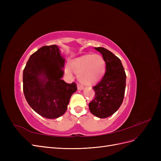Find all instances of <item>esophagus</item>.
Masks as SVG:
<instances>
[{
  "label": "esophagus",
  "instance_id": "34e87169",
  "mask_svg": "<svg viewBox=\"0 0 161 161\" xmlns=\"http://www.w3.org/2000/svg\"><path fill=\"white\" fill-rule=\"evenodd\" d=\"M77 89H78V90H79V91H82V90H83L84 87L82 86H81V85H78Z\"/></svg>",
  "mask_w": 161,
  "mask_h": 161
}]
</instances>
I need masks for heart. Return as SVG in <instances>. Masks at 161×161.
I'll list each match as a JSON object with an SVG mask.
<instances>
[{
  "instance_id": "1",
  "label": "heart",
  "mask_w": 161,
  "mask_h": 161,
  "mask_svg": "<svg viewBox=\"0 0 161 161\" xmlns=\"http://www.w3.org/2000/svg\"><path fill=\"white\" fill-rule=\"evenodd\" d=\"M69 67L77 75L80 83L86 86H92L98 83L103 78L106 72V62L104 58L100 54H86L71 61ZM69 69L66 68L65 69V73L69 76L71 75Z\"/></svg>"
}]
</instances>
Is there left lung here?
I'll list each match as a JSON object with an SVG mask.
<instances>
[{"mask_svg":"<svg viewBox=\"0 0 161 161\" xmlns=\"http://www.w3.org/2000/svg\"><path fill=\"white\" fill-rule=\"evenodd\" d=\"M95 49L101 53L106 62V72L95 86V97L89 105L91 114L99 118H107L119 108L124 100L126 75L119 58L105 48Z\"/></svg>","mask_w":161,"mask_h":161,"instance_id":"1","label":"left lung"}]
</instances>
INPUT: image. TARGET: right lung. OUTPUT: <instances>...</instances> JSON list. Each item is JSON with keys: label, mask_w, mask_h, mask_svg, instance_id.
I'll return each mask as SVG.
<instances>
[{"label": "right lung", "mask_w": 161, "mask_h": 161, "mask_svg": "<svg viewBox=\"0 0 161 161\" xmlns=\"http://www.w3.org/2000/svg\"><path fill=\"white\" fill-rule=\"evenodd\" d=\"M65 59L56 45L43 46L29 58L23 73L26 101L37 114L57 119L66 111L70 99L77 91L73 82L62 78Z\"/></svg>", "instance_id": "right-lung-1"}]
</instances>
